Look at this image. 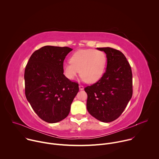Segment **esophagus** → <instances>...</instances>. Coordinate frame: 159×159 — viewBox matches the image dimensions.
<instances>
[{
	"mask_svg": "<svg viewBox=\"0 0 159 159\" xmlns=\"http://www.w3.org/2000/svg\"><path fill=\"white\" fill-rule=\"evenodd\" d=\"M84 86L83 85H79V89L80 90H83L84 89Z\"/></svg>",
	"mask_w": 159,
	"mask_h": 159,
	"instance_id": "esophagus-1",
	"label": "esophagus"
}]
</instances>
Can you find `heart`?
Returning a JSON list of instances; mask_svg holds the SVG:
<instances>
[{"label": "heart", "mask_w": 159, "mask_h": 159, "mask_svg": "<svg viewBox=\"0 0 159 159\" xmlns=\"http://www.w3.org/2000/svg\"><path fill=\"white\" fill-rule=\"evenodd\" d=\"M107 58L104 52L93 49L80 50L70 58V61L63 65L65 76L74 80L80 70V75L87 83H94L102 76L106 65Z\"/></svg>", "instance_id": "obj_1"}]
</instances>
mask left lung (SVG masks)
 Wrapping results in <instances>:
<instances>
[{
    "label": "left lung",
    "instance_id": "1",
    "mask_svg": "<svg viewBox=\"0 0 159 159\" xmlns=\"http://www.w3.org/2000/svg\"><path fill=\"white\" fill-rule=\"evenodd\" d=\"M97 49L106 54L107 66L99 80L84 89L87 109L98 120L109 123L120 117L132 97V72L120 51L109 47Z\"/></svg>",
    "mask_w": 159,
    "mask_h": 159
}]
</instances>
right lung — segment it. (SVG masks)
Instances as JSON below:
<instances>
[{
    "label": "right lung",
    "instance_id": "add662e5",
    "mask_svg": "<svg viewBox=\"0 0 159 159\" xmlns=\"http://www.w3.org/2000/svg\"><path fill=\"white\" fill-rule=\"evenodd\" d=\"M72 50L69 47L44 46L35 51L25 71V95L43 121L55 123L69 115L79 92V84L63 74V61Z\"/></svg>",
    "mask_w": 159,
    "mask_h": 159
}]
</instances>
